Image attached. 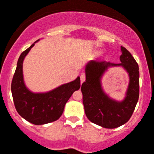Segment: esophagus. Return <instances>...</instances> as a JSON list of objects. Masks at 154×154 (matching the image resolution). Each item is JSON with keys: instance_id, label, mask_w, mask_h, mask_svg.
<instances>
[{"instance_id": "obj_1", "label": "esophagus", "mask_w": 154, "mask_h": 154, "mask_svg": "<svg viewBox=\"0 0 154 154\" xmlns=\"http://www.w3.org/2000/svg\"><path fill=\"white\" fill-rule=\"evenodd\" d=\"M85 78H86V75L84 73H82L80 75V81L81 83H83L84 81H85Z\"/></svg>"}]
</instances>
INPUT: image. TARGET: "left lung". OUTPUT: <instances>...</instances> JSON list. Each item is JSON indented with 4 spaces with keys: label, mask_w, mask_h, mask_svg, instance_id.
<instances>
[{
    "label": "left lung",
    "mask_w": 154,
    "mask_h": 154,
    "mask_svg": "<svg viewBox=\"0 0 154 154\" xmlns=\"http://www.w3.org/2000/svg\"><path fill=\"white\" fill-rule=\"evenodd\" d=\"M120 63L90 61L85 67L86 80L81 86L87 117L97 125L115 128L128 122L139 98V66L130 52L121 46ZM110 66H122L129 74L130 83L125 99L116 101L103 91L101 78Z\"/></svg>",
    "instance_id": "left-lung-1"
}]
</instances>
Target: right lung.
<instances>
[{
    "label": "right lung",
    "instance_id": "add662e5",
    "mask_svg": "<svg viewBox=\"0 0 154 154\" xmlns=\"http://www.w3.org/2000/svg\"><path fill=\"white\" fill-rule=\"evenodd\" d=\"M38 41L19 57L12 80L11 91L14 105L19 115L29 122L40 125L55 121L60 117L71 95L80 88V78L77 77L74 81L45 93H34L29 90L24 83L22 64L25 57Z\"/></svg>",
    "mask_w": 154,
    "mask_h": 154
}]
</instances>
